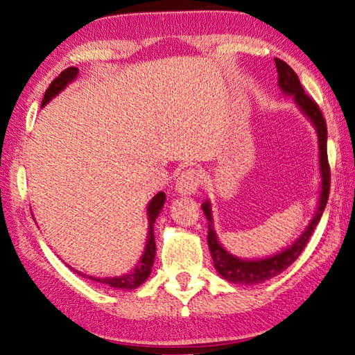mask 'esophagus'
<instances>
[{"mask_svg": "<svg viewBox=\"0 0 355 355\" xmlns=\"http://www.w3.org/2000/svg\"><path fill=\"white\" fill-rule=\"evenodd\" d=\"M202 183V173L197 169H188L182 172L177 180V191L180 194H194Z\"/></svg>", "mask_w": 355, "mask_h": 355, "instance_id": "34e87169", "label": "esophagus"}]
</instances>
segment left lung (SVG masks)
<instances>
[{
  "label": "left lung",
  "mask_w": 355,
  "mask_h": 355,
  "mask_svg": "<svg viewBox=\"0 0 355 355\" xmlns=\"http://www.w3.org/2000/svg\"><path fill=\"white\" fill-rule=\"evenodd\" d=\"M275 67L279 71V86L282 91L290 94L296 100V103L300 106L307 116L310 117L311 122L315 123L318 130V146H320V166H321V175H322V186H321V197H320V207L315 214L313 220L310 222L307 230L302 233L296 243H294L290 249H286L274 257L264 258V260H239V258L233 257L222 248L219 244L218 238L211 225V208H209L208 202L202 205L203 213H205L208 222V245L209 252H211L214 268L218 269V272L228 282L233 284H244V285H254L261 284V282L272 279L280 272H284L288 266L296 261V258L302 254V250L307 245L311 233L320 222L324 208L329 199V191H330V167L327 159V127L326 120L322 117V112L318 106L316 101L310 97L309 94H305L302 84H300L297 75L294 73V70L288 65L285 61L275 58Z\"/></svg>",
  "instance_id": "8db88e82"
}]
</instances>
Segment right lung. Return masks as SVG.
<instances>
[{
  "instance_id": "right-lung-1",
  "label": "right lung",
  "mask_w": 355,
  "mask_h": 355,
  "mask_svg": "<svg viewBox=\"0 0 355 355\" xmlns=\"http://www.w3.org/2000/svg\"><path fill=\"white\" fill-rule=\"evenodd\" d=\"M78 73V69L76 67H69L62 70L61 73H59L55 80L51 81L50 87L46 89V92L44 95V100H42V106L48 101L51 100V97H55L58 92H61L62 89L67 86V83L73 80ZM164 200H166V194L164 192H158L156 194L152 202L148 203V236H147V245H146V252H144V255L141 257L139 263H137V266L133 269V271L125 274V275H120V277H112V279H100V277H92V275H87V279L95 280V282H100V284H105V285H110L112 288H123V290H133V288H137L141 284L147 280V277L152 272V266H153V261H155V254H156V245H155V235H153V225H155V220L158 218V214L161 209H163L164 205ZM78 272V271H75ZM80 274V272H78Z\"/></svg>"
}]
</instances>
